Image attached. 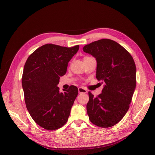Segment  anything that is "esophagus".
Returning <instances> with one entry per match:
<instances>
[{
	"label": "esophagus",
	"instance_id": "1",
	"mask_svg": "<svg viewBox=\"0 0 155 155\" xmlns=\"http://www.w3.org/2000/svg\"><path fill=\"white\" fill-rule=\"evenodd\" d=\"M78 93L79 94H83V93H87V91L84 89V88L80 87L78 88Z\"/></svg>",
	"mask_w": 155,
	"mask_h": 155
}]
</instances>
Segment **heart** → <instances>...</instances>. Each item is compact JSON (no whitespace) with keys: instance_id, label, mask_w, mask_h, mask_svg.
<instances>
[{"instance_id":"1","label":"heart","mask_w":155,"mask_h":155,"mask_svg":"<svg viewBox=\"0 0 155 155\" xmlns=\"http://www.w3.org/2000/svg\"><path fill=\"white\" fill-rule=\"evenodd\" d=\"M86 57H87V56H86V57H85L84 58H86Z\"/></svg>"}]
</instances>
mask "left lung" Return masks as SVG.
Here are the masks:
<instances>
[{
	"mask_svg": "<svg viewBox=\"0 0 155 155\" xmlns=\"http://www.w3.org/2000/svg\"><path fill=\"white\" fill-rule=\"evenodd\" d=\"M83 50L96 58V78L104 84L98 97L88 93L87 115L96 126L112 127L122 120L129 108L136 86L135 62L126 49L110 39L92 42Z\"/></svg>",
	"mask_w": 155,
	"mask_h": 155,
	"instance_id": "left-lung-1",
	"label": "left lung"
}]
</instances>
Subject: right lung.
Here are the masks:
<instances>
[{
  "mask_svg": "<svg viewBox=\"0 0 155 155\" xmlns=\"http://www.w3.org/2000/svg\"><path fill=\"white\" fill-rule=\"evenodd\" d=\"M79 48L46 44L33 51L25 63L22 86L26 106L34 121L47 130L59 129L68 120L78 89L71 86L61 93L57 84Z\"/></svg>",
  "mask_w": 155,
  "mask_h": 155,
  "instance_id": "right-lung-1",
  "label": "right lung"
}]
</instances>
